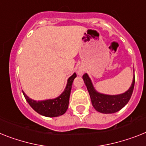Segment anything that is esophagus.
Segmentation results:
<instances>
[{"label": "esophagus", "mask_w": 146, "mask_h": 146, "mask_svg": "<svg viewBox=\"0 0 146 146\" xmlns=\"http://www.w3.org/2000/svg\"><path fill=\"white\" fill-rule=\"evenodd\" d=\"M79 73V74H80V73H80V72H79V73Z\"/></svg>", "instance_id": "obj_1"}]
</instances>
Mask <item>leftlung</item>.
<instances>
[{
	"label": "left lung",
	"instance_id": "obj_1",
	"mask_svg": "<svg viewBox=\"0 0 146 146\" xmlns=\"http://www.w3.org/2000/svg\"><path fill=\"white\" fill-rule=\"evenodd\" d=\"M82 78L90 94L92 105L96 111L102 113H116L125 106L131 99L135 83V78L133 76L131 85L127 91L118 95H107L100 94L95 90L87 73L83 75Z\"/></svg>",
	"mask_w": 146,
	"mask_h": 146
}]
</instances>
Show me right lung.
Returning <instances> with one entry per match:
<instances>
[{"label": "right lung", "mask_w": 146, "mask_h": 146, "mask_svg": "<svg viewBox=\"0 0 146 146\" xmlns=\"http://www.w3.org/2000/svg\"><path fill=\"white\" fill-rule=\"evenodd\" d=\"M76 74L74 73L67 80V84L65 89L59 96L52 100L35 101L28 97L23 90V94L26 100L34 111L39 114L47 117H56L62 116L67 111L69 105L70 95L72 84Z\"/></svg>", "instance_id": "1"}]
</instances>
